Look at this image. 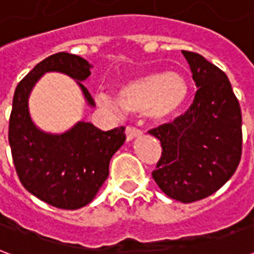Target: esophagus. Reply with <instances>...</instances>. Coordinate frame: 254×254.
I'll use <instances>...</instances> for the list:
<instances>
[{
  "label": "esophagus",
  "mask_w": 254,
  "mask_h": 254,
  "mask_svg": "<svg viewBox=\"0 0 254 254\" xmlns=\"http://www.w3.org/2000/svg\"><path fill=\"white\" fill-rule=\"evenodd\" d=\"M125 134H127V141H132L133 138L141 136V132L138 129H136V127H127Z\"/></svg>",
  "instance_id": "esophagus-1"
}]
</instances>
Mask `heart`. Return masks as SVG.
Here are the masks:
<instances>
[{
  "mask_svg": "<svg viewBox=\"0 0 254 254\" xmlns=\"http://www.w3.org/2000/svg\"><path fill=\"white\" fill-rule=\"evenodd\" d=\"M189 96V85L178 72H149L121 84L116 99L98 94L95 102L107 113L120 116L121 109L132 114H145L151 121L163 124L182 110Z\"/></svg>",
  "mask_w": 254,
  "mask_h": 254,
  "instance_id": "1",
  "label": "heart"
}]
</instances>
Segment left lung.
<instances>
[{"mask_svg":"<svg viewBox=\"0 0 254 254\" xmlns=\"http://www.w3.org/2000/svg\"><path fill=\"white\" fill-rule=\"evenodd\" d=\"M197 91L184 116L149 130L162 144L152 178L181 202L211 196L240 165L242 116L226 73L197 53L184 52Z\"/></svg>","mask_w":254,"mask_h":254,"instance_id":"left-lung-1","label":"left lung"}]
</instances>
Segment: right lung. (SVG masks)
Segmentation results:
<instances>
[{
	"label": "right lung",
	"instance_id": "add662e5",
	"mask_svg": "<svg viewBox=\"0 0 254 254\" xmlns=\"http://www.w3.org/2000/svg\"><path fill=\"white\" fill-rule=\"evenodd\" d=\"M92 65L61 52L45 58L16 87L9 120V144L23 187L42 201L61 209H78L94 200L109 177L113 155L125 143L124 127L107 132L78 121L63 133L42 130L30 113V95L43 74L57 72L73 78L85 103L94 99L84 87Z\"/></svg>",
	"mask_w": 254,
	"mask_h": 254
}]
</instances>
